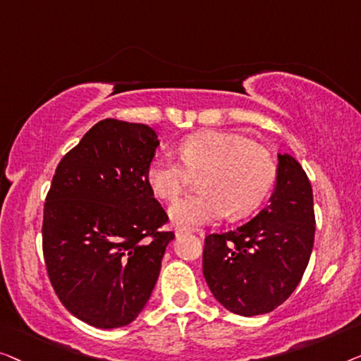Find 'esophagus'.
Returning a JSON list of instances; mask_svg holds the SVG:
<instances>
[{"instance_id":"esophagus-1","label":"esophagus","mask_w":361,"mask_h":361,"mask_svg":"<svg viewBox=\"0 0 361 361\" xmlns=\"http://www.w3.org/2000/svg\"><path fill=\"white\" fill-rule=\"evenodd\" d=\"M188 232H196V231L191 229V227H176V231H175L176 237H180V235H183V233H188Z\"/></svg>"}]
</instances>
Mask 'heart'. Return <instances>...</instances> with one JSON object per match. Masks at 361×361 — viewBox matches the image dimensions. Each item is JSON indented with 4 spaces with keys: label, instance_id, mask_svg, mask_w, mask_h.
Here are the masks:
<instances>
[{
    "label": "heart",
    "instance_id": "heart-1",
    "mask_svg": "<svg viewBox=\"0 0 361 361\" xmlns=\"http://www.w3.org/2000/svg\"><path fill=\"white\" fill-rule=\"evenodd\" d=\"M180 160L157 154L147 166V181L157 196L173 201L201 176V192L170 207L178 226L211 224L224 217L242 219L257 209L278 178V161L267 145L233 132H196L180 144Z\"/></svg>",
    "mask_w": 361,
    "mask_h": 361
}]
</instances>
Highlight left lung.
I'll return each instance as SVG.
<instances>
[{
	"instance_id": "1",
	"label": "left lung",
	"mask_w": 361,
	"mask_h": 361,
	"mask_svg": "<svg viewBox=\"0 0 361 361\" xmlns=\"http://www.w3.org/2000/svg\"><path fill=\"white\" fill-rule=\"evenodd\" d=\"M278 160L270 204L247 224L204 238L207 286L227 311L245 317L270 312L291 296L314 247L311 181L291 155Z\"/></svg>"
}]
</instances>
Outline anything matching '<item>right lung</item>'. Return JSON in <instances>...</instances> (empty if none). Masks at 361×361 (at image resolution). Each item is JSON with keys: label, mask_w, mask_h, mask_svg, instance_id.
<instances>
[{"label": "right lung", "mask_w": 361, "mask_h": 361, "mask_svg": "<svg viewBox=\"0 0 361 361\" xmlns=\"http://www.w3.org/2000/svg\"><path fill=\"white\" fill-rule=\"evenodd\" d=\"M157 147L149 126L104 119L55 169L44 204L45 268L60 302L93 327L139 316L175 238L147 181Z\"/></svg>", "instance_id": "1"}]
</instances>
